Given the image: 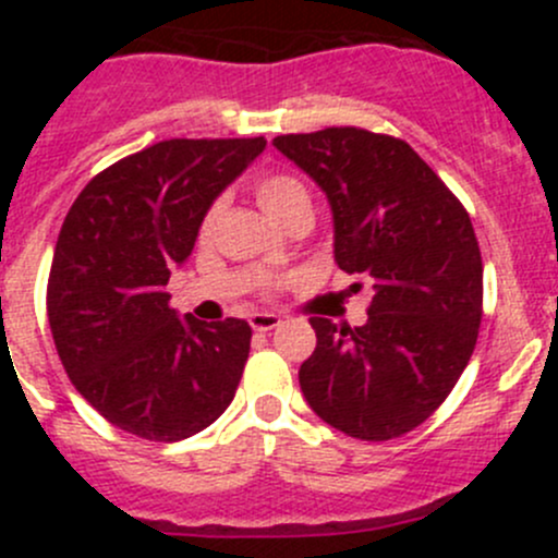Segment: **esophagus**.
Here are the masks:
<instances>
[{
	"label": "esophagus",
	"mask_w": 558,
	"mask_h": 558,
	"mask_svg": "<svg viewBox=\"0 0 558 558\" xmlns=\"http://www.w3.org/2000/svg\"><path fill=\"white\" fill-rule=\"evenodd\" d=\"M253 331H272L275 326H280V315L275 313H253L251 315Z\"/></svg>",
	"instance_id": "esophagus-1"
}]
</instances>
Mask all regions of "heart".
<instances>
[{
    "mask_svg": "<svg viewBox=\"0 0 558 558\" xmlns=\"http://www.w3.org/2000/svg\"><path fill=\"white\" fill-rule=\"evenodd\" d=\"M253 194H256V202L262 205V210L267 213L269 218H275L278 223L291 221L296 216H305L311 213V194H307V185L302 183L296 174L291 172H264L253 180ZM218 205H213L207 210L205 221H202V232H207L216 218Z\"/></svg>",
    "mask_w": 558,
    "mask_h": 558,
    "instance_id": "b5f03b06",
    "label": "heart"
}]
</instances>
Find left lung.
Instances as JSON below:
<instances>
[{
	"instance_id": "1",
	"label": "left lung",
	"mask_w": 558,
	"mask_h": 558,
	"mask_svg": "<svg viewBox=\"0 0 558 558\" xmlns=\"http://www.w3.org/2000/svg\"><path fill=\"white\" fill-rule=\"evenodd\" d=\"M272 145L329 199L337 267L373 283L364 326L311 318L318 342L300 367L302 393L348 437L408 435L446 402L475 351L483 262L470 216L404 140L329 126Z\"/></svg>"
}]
</instances>
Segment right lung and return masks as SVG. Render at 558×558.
I'll return each mask as SVG.
<instances>
[{
  "mask_svg": "<svg viewBox=\"0 0 558 558\" xmlns=\"http://www.w3.org/2000/svg\"><path fill=\"white\" fill-rule=\"evenodd\" d=\"M264 145L156 143L88 180L61 223L48 278L56 351L81 397L129 435L185 440L234 399L251 326L180 320L167 283L194 251L216 196Z\"/></svg>",
  "mask_w": 558,
  "mask_h": 558,
  "instance_id": "1",
  "label": "right lung"
}]
</instances>
